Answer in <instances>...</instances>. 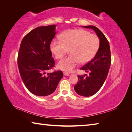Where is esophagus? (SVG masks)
<instances>
[{
	"label": "esophagus",
	"mask_w": 132,
	"mask_h": 132,
	"mask_svg": "<svg viewBox=\"0 0 132 132\" xmlns=\"http://www.w3.org/2000/svg\"><path fill=\"white\" fill-rule=\"evenodd\" d=\"M63 75H64V76H69L70 75V74L66 72H63Z\"/></svg>",
	"instance_id": "1"
}]
</instances>
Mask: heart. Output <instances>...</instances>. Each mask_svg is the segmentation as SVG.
<instances>
[{
    "label": "heart",
    "mask_w": 132,
    "mask_h": 132,
    "mask_svg": "<svg viewBox=\"0 0 132 132\" xmlns=\"http://www.w3.org/2000/svg\"><path fill=\"white\" fill-rule=\"evenodd\" d=\"M61 40L54 39L50 43V50L57 59H60L69 49L68 57L59 61L57 68L66 72H71L79 63H87L93 58L100 46L96 35L81 29L68 30L60 35Z\"/></svg>",
    "instance_id": "1"
}]
</instances>
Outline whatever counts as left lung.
I'll use <instances>...</instances> for the list:
<instances>
[{
  "label": "left lung",
  "mask_w": 132,
  "mask_h": 132,
  "mask_svg": "<svg viewBox=\"0 0 132 132\" xmlns=\"http://www.w3.org/2000/svg\"><path fill=\"white\" fill-rule=\"evenodd\" d=\"M93 29L100 40L99 49L95 57L80 70L88 72L85 75H78V81L74 87V90L80 96L88 97L95 94L102 87L107 77L111 64L110 46L104 35L93 26H82Z\"/></svg>",
  "instance_id": "left-lung-1"
}]
</instances>
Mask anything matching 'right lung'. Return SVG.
<instances>
[{
    "mask_svg": "<svg viewBox=\"0 0 132 132\" xmlns=\"http://www.w3.org/2000/svg\"><path fill=\"white\" fill-rule=\"evenodd\" d=\"M56 25L33 29L21 41L18 57L20 74L32 94L46 96L53 93L63 77L62 71L47 73L54 66L50 43L56 34Z\"/></svg>",
    "mask_w": 132,
    "mask_h": 132,
    "instance_id": "right-lung-1",
    "label": "right lung"
}]
</instances>
